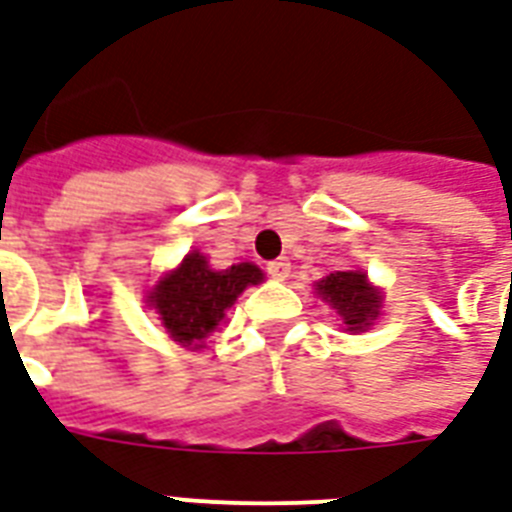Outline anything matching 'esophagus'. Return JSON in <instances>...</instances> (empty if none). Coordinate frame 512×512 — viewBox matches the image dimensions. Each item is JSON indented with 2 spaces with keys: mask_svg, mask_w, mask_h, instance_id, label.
I'll return each mask as SVG.
<instances>
[{
  "mask_svg": "<svg viewBox=\"0 0 512 512\" xmlns=\"http://www.w3.org/2000/svg\"><path fill=\"white\" fill-rule=\"evenodd\" d=\"M268 276H271V279H276V282H284V279L290 276V260L279 257V260L268 263Z\"/></svg>",
  "mask_w": 512,
  "mask_h": 512,
  "instance_id": "obj_1",
  "label": "esophagus"
}]
</instances>
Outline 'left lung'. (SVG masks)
Listing matches in <instances>:
<instances>
[{"mask_svg":"<svg viewBox=\"0 0 512 512\" xmlns=\"http://www.w3.org/2000/svg\"><path fill=\"white\" fill-rule=\"evenodd\" d=\"M314 290L335 308L349 333H365L381 311V292L362 271H335L314 284Z\"/></svg>","mask_w":512,"mask_h":512,"instance_id":"8db88e82","label":"left lung"}]
</instances>
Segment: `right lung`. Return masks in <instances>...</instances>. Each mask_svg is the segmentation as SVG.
<instances>
[{"label":"right lung","instance_id":"1","mask_svg":"<svg viewBox=\"0 0 512 512\" xmlns=\"http://www.w3.org/2000/svg\"><path fill=\"white\" fill-rule=\"evenodd\" d=\"M260 282L263 271L257 265L239 263L214 271L201 252H190L152 287L147 303L161 317L171 341L187 349H204V341L225 322L241 292Z\"/></svg>","mask_w":512,"mask_h":512}]
</instances>
